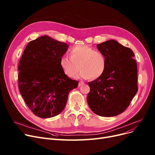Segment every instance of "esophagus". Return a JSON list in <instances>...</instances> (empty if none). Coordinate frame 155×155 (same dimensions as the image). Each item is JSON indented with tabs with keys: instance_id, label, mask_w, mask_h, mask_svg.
I'll use <instances>...</instances> for the list:
<instances>
[{
	"instance_id": "obj_1",
	"label": "esophagus",
	"mask_w": 155,
	"mask_h": 155,
	"mask_svg": "<svg viewBox=\"0 0 155 155\" xmlns=\"http://www.w3.org/2000/svg\"><path fill=\"white\" fill-rule=\"evenodd\" d=\"M83 84H84V82H82V81H80V82L78 83V86H79V87H80L81 85H83Z\"/></svg>"
}]
</instances>
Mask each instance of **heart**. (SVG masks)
<instances>
[{"label":"heart","instance_id":"obj_1","mask_svg":"<svg viewBox=\"0 0 155 155\" xmlns=\"http://www.w3.org/2000/svg\"><path fill=\"white\" fill-rule=\"evenodd\" d=\"M70 56L63 55L60 59V66L70 77H75L81 70L78 78L96 80L101 77L107 68V60L99 50L85 45H77L70 50Z\"/></svg>","mask_w":155,"mask_h":155}]
</instances>
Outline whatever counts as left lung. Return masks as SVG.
<instances>
[{
    "mask_svg": "<svg viewBox=\"0 0 155 155\" xmlns=\"http://www.w3.org/2000/svg\"><path fill=\"white\" fill-rule=\"evenodd\" d=\"M107 60L103 75L88 82L87 100L91 110L102 117L116 116L129 106L137 92V69L131 49L110 39L97 45Z\"/></svg>",
    "mask_w": 155,
    "mask_h": 155,
    "instance_id": "obj_1",
    "label": "left lung"
}]
</instances>
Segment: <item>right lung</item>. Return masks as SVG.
I'll return each instance as SVG.
<instances>
[{"mask_svg":"<svg viewBox=\"0 0 155 155\" xmlns=\"http://www.w3.org/2000/svg\"><path fill=\"white\" fill-rule=\"evenodd\" d=\"M69 45L44 35L30 41L19 63V88L32 113L41 118L60 114L78 82L64 74L60 59Z\"/></svg>","mask_w":155,"mask_h":155,"instance_id":"right-lung-1","label":"right lung"}]
</instances>
